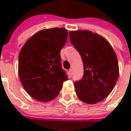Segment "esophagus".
Instances as JSON below:
<instances>
[{
  "instance_id": "1",
  "label": "esophagus",
  "mask_w": 131,
  "mask_h": 131,
  "mask_svg": "<svg viewBox=\"0 0 131 131\" xmlns=\"http://www.w3.org/2000/svg\"><path fill=\"white\" fill-rule=\"evenodd\" d=\"M68 72H69V76H70V77H71V76L73 75V70H72V69H70Z\"/></svg>"
}]
</instances>
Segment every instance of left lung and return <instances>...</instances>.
<instances>
[{
    "label": "left lung",
    "mask_w": 131,
    "mask_h": 131,
    "mask_svg": "<svg viewBox=\"0 0 131 131\" xmlns=\"http://www.w3.org/2000/svg\"><path fill=\"white\" fill-rule=\"evenodd\" d=\"M69 38L84 65L83 77L74 82L77 95L84 103H98L108 96L117 83V55L108 41L97 33L75 30L69 33Z\"/></svg>",
    "instance_id": "8db88e82"
}]
</instances>
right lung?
Wrapping results in <instances>:
<instances>
[{
  "mask_svg": "<svg viewBox=\"0 0 131 131\" xmlns=\"http://www.w3.org/2000/svg\"><path fill=\"white\" fill-rule=\"evenodd\" d=\"M67 37L65 28L44 29L32 36L20 50V82L25 91L38 101L48 102L56 98L68 80L60 54Z\"/></svg>",
  "mask_w": 131,
  "mask_h": 131,
  "instance_id": "add662e5",
  "label": "right lung"
}]
</instances>
